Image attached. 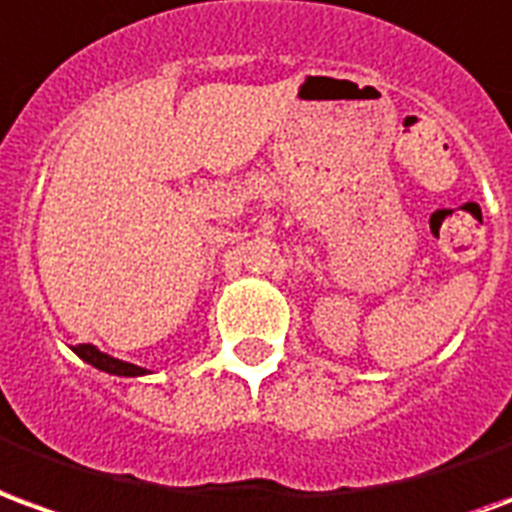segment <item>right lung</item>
<instances>
[{
	"instance_id": "right-lung-1",
	"label": "right lung",
	"mask_w": 512,
	"mask_h": 512,
	"mask_svg": "<svg viewBox=\"0 0 512 512\" xmlns=\"http://www.w3.org/2000/svg\"><path fill=\"white\" fill-rule=\"evenodd\" d=\"M74 353L79 355L82 361H88L90 366H96L101 372H110V375H118V378H140V375H146L143 366L118 361V358H112V355L101 353L99 347H93V344H76Z\"/></svg>"
}]
</instances>
